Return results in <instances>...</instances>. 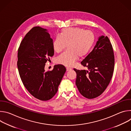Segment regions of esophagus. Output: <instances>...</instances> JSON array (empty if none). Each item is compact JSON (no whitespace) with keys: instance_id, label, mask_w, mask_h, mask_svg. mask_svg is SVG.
<instances>
[{"instance_id":"obj_1","label":"esophagus","mask_w":131,"mask_h":131,"mask_svg":"<svg viewBox=\"0 0 131 131\" xmlns=\"http://www.w3.org/2000/svg\"><path fill=\"white\" fill-rule=\"evenodd\" d=\"M71 68H70V67H67V68H66V70H67V71H69V70H71Z\"/></svg>"}]
</instances>
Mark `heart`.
Masks as SVG:
<instances>
[{
  "mask_svg": "<svg viewBox=\"0 0 131 131\" xmlns=\"http://www.w3.org/2000/svg\"><path fill=\"white\" fill-rule=\"evenodd\" d=\"M94 40V35L90 30L77 27L63 29L54 39L53 48L56 52L60 53L67 45L68 50L59 56L57 62L67 66L72 65L78 57H83L88 53Z\"/></svg>",
  "mask_w": 131,
  "mask_h": 131,
  "instance_id": "b5f03b06",
  "label": "heart"
}]
</instances>
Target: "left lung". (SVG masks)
Segmentation results:
<instances>
[{
	"mask_svg": "<svg viewBox=\"0 0 131 131\" xmlns=\"http://www.w3.org/2000/svg\"><path fill=\"white\" fill-rule=\"evenodd\" d=\"M81 64L88 70L73 69L77 73V87L84 97L96 98L108 86L114 70V51L107 36L99 37L94 49Z\"/></svg>",
	"mask_w": 131,
	"mask_h": 131,
	"instance_id": "8db88e82",
	"label": "left lung"
}]
</instances>
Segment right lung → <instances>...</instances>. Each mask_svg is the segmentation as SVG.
<instances>
[{
	"label": "right lung",
	"instance_id": "1",
	"mask_svg": "<svg viewBox=\"0 0 131 131\" xmlns=\"http://www.w3.org/2000/svg\"><path fill=\"white\" fill-rule=\"evenodd\" d=\"M54 55L53 40L46 29L31 28L25 35L18 49L17 68L21 80L34 97L46 101L57 93L66 72L65 66L56 65L46 71V63Z\"/></svg>",
	"mask_w": 131,
	"mask_h": 131
}]
</instances>
